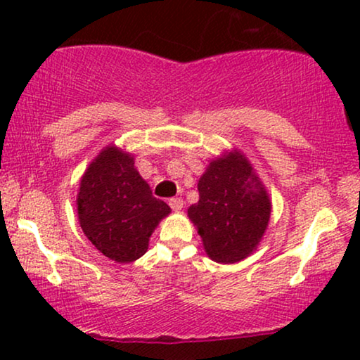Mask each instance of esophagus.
<instances>
[{"label": "esophagus", "instance_id": "obj_1", "mask_svg": "<svg viewBox=\"0 0 360 360\" xmlns=\"http://www.w3.org/2000/svg\"><path fill=\"white\" fill-rule=\"evenodd\" d=\"M169 205L174 211H180L181 208H184V200H181V198H170Z\"/></svg>", "mask_w": 360, "mask_h": 360}]
</instances>
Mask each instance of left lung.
Listing matches in <instances>:
<instances>
[{"instance_id":"8db88e82","label":"left lung","mask_w":360,"mask_h":360,"mask_svg":"<svg viewBox=\"0 0 360 360\" xmlns=\"http://www.w3.org/2000/svg\"><path fill=\"white\" fill-rule=\"evenodd\" d=\"M200 200L188 218L214 262L234 264L252 254L269 226V193L239 150L211 160L198 180Z\"/></svg>"}]
</instances>
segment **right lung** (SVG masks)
<instances>
[{
	"label": "right lung",
	"mask_w": 360,
	"mask_h": 360,
	"mask_svg": "<svg viewBox=\"0 0 360 360\" xmlns=\"http://www.w3.org/2000/svg\"><path fill=\"white\" fill-rule=\"evenodd\" d=\"M83 233L103 255L127 264L142 257L160 219L170 213L165 201L134 167V157L108 146L88 165L77 196Z\"/></svg>",
	"instance_id": "1"
}]
</instances>
